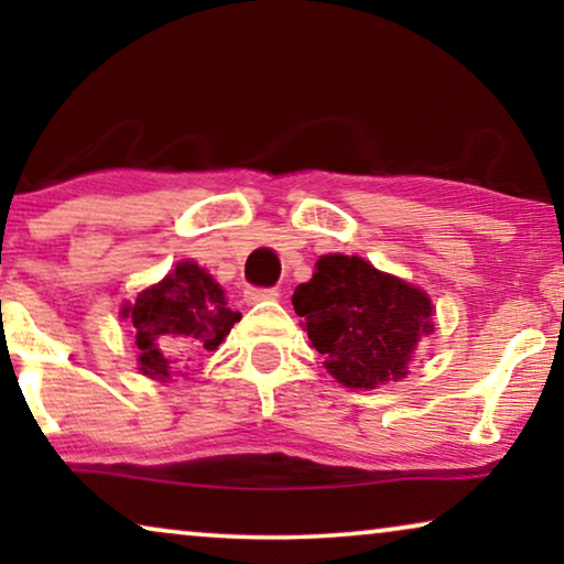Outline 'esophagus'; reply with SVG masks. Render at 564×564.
<instances>
[{
	"label": "esophagus",
	"mask_w": 564,
	"mask_h": 564,
	"mask_svg": "<svg viewBox=\"0 0 564 564\" xmlns=\"http://www.w3.org/2000/svg\"><path fill=\"white\" fill-rule=\"evenodd\" d=\"M246 303H261V300H276L280 297V290L276 288H246L243 290Z\"/></svg>",
	"instance_id": "esophagus-1"
}]
</instances>
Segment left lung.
I'll use <instances>...</instances> for the list:
<instances>
[{
	"instance_id": "1",
	"label": "left lung",
	"mask_w": 564,
	"mask_h": 564,
	"mask_svg": "<svg viewBox=\"0 0 564 564\" xmlns=\"http://www.w3.org/2000/svg\"><path fill=\"white\" fill-rule=\"evenodd\" d=\"M292 305L328 372L354 390L403 380L419 338L434 330L426 292L344 253L318 259Z\"/></svg>"
}]
</instances>
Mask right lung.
<instances>
[{
    "instance_id": "add662e5",
    "label": "right lung",
    "mask_w": 564,
    "mask_h": 564,
    "mask_svg": "<svg viewBox=\"0 0 564 564\" xmlns=\"http://www.w3.org/2000/svg\"><path fill=\"white\" fill-rule=\"evenodd\" d=\"M135 328L141 372L166 380L180 361L215 351L241 313L230 311L220 284L192 261L176 264L164 280L143 290L122 311Z\"/></svg>"
}]
</instances>
